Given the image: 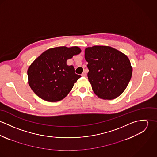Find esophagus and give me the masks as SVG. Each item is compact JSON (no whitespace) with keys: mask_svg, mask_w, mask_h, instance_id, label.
Returning a JSON list of instances; mask_svg holds the SVG:
<instances>
[{"mask_svg":"<svg viewBox=\"0 0 157 157\" xmlns=\"http://www.w3.org/2000/svg\"><path fill=\"white\" fill-rule=\"evenodd\" d=\"M82 76H83V77H85V76H86V72L85 71H83V72L82 74Z\"/></svg>","mask_w":157,"mask_h":157,"instance_id":"34e87169","label":"esophagus"}]
</instances>
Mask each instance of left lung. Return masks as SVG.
Returning <instances> with one entry per match:
<instances>
[{
  "mask_svg": "<svg viewBox=\"0 0 157 157\" xmlns=\"http://www.w3.org/2000/svg\"><path fill=\"white\" fill-rule=\"evenodd\" d=\"M85 58L89 82L99 98L112 100L126 90L132 74L126 55L109 46H94L85 49Z\"/></svg>",
  "mask_w": 157,
  "mask_h": 157,
  "instance_id": "obj_1",
  "label": "left lung"
}]
</instances>
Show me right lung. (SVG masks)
I'll return each mask as SVG.
<instances>
[{
	"mask_svg": "<svg viewBox=\"0 0 157 157\" xmlns=\"http://www.w3.org/2000/svg\"><path fill=\"white\" fill-rule=\"evenodd\" d=\"M81 52L78 46H59L50 48L40 54L29 67L28 84L40 98L49 102L63 99L81 77L75 73L67 59Z\"/></svg>",
	"mask_w": 157,
	"mask_h": 157,
	"instance_id": "obj_1",
	"label": "right lung"
}]
</instances>
